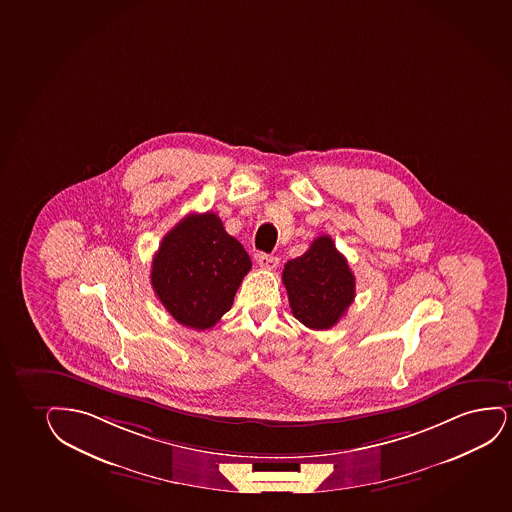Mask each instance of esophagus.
<instances>
[{
    "instance_id": "1",
    "label": "esophagus",
    "mask_w": 512,
    "mask_h": 512,
    "mask_svg": "<svg viewBox=\"0 0 512 512\" xmlns=\"http://www.w3.org/2000/svg\"><path fill=\"white\" fill-rule=\"evenodd\" d=\"M258 265L265 270H275L279 265V258H275L272 254H258Z\"/></svg>"
}]
</instances>
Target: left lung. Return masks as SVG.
<instances>
[{
  "label": "left lung",
  "instance_id": "left-lung-1",
  "mask_svg": "<svg viewBox=\"0 0 512 512\" xmlns=\"http://www.w3.org/2000/svg\"><path fill=\"white\" fill-rule=\"evenodd\" d=\"M282 282L292 315L310 329L334 327L355 299V275L329 235H320L305 254L287 261Z\"/></svg>",
  "mask_w": 512,
  "mask_h": 512
}]
</instances>
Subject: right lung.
Here are the masks:
<instances>
[{"label": "right lung", "mask_w": 512, "mask_h": 512, "mask_svg": "<svg viewBox=\"0 0 512 512\" xmlns=\"http://www.w3.org/2000/svg\"><path fill=\"white\" fill-rule=\"evenodd\" d=\"M251 258L214 213H192L166 233L150 282L178 324L211 329L230 308Z\"/></svg>", "instance_id": "right-lung-1"}]
</instances>
